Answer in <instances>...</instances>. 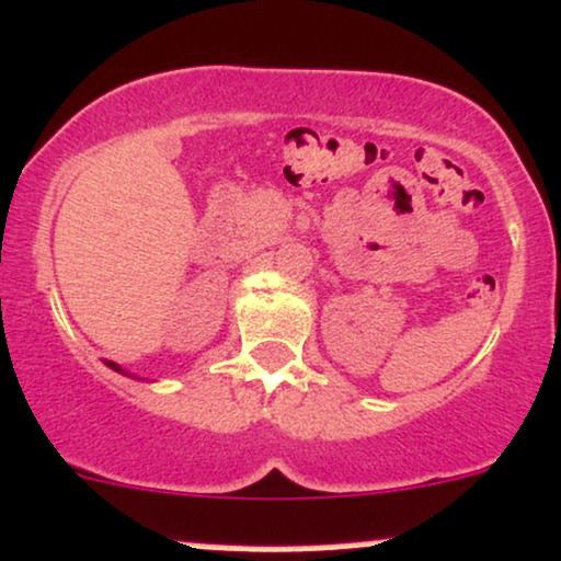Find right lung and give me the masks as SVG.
I'll return each mask as SVG.
<instances>
[{"instance_id": "add662e5", "label": "right lung", "mask_w": 561, "mask_h": 561, "mask_svg": "<svg viewBox=\"0 0 561 561\" xmlns=\"http://www.w3.org/2000/svg\"><path fill=\"white\" fill-rule=\"evenodd\" d=\"M105 365H108V368H111V370H116V374L131 376V374H127V370H124V368H122V365H118V363H111V360H105Z\"/></svg>"}]
</instances>
